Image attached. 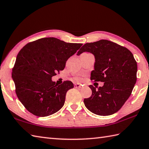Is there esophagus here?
Here are the masks:
<instances>
[{
  "label": "esophagus",
  "mask_w": 149,
  "mask_h": 149,
  "mask_svg": "<svg viewBox=\"0 0 149 149\" xmlns=\"http://www.w3.org/2000/svg\"><path fill=\"white\" fill-rule=\"evenodd\" d=\"M74 87L75 88H81V85L79 84H74Z\"/></svg>",
  "instance_id": "obj_1"
}]
</instances>
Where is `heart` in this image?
<instances>
[{
  "label": "heart",
  "instance_id": "b5f03b06",
  "mask_svg": "<svg viewBox=\"0 0 149 149\" xmlns=\"http://www.w3.org/2000/svg\"><path fill=\"white\" fill-rule=\"evenodd\" d=\"M74 79L76 81H81V80H82V79H81V77H75V78H74Z\"/></svg>",
  "mask_w": 149,
  "mask_h": 149
}]
</instances>
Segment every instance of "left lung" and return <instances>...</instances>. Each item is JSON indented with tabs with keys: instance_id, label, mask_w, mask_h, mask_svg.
I'll return each mask as SVG.
<instances>
[{
	"instance_id": "left-lung-1",
	"label": "left lung",
	"mask_w": 149,
	"mask_h": 149,
	"mask_svg": "<svg viewBox=\"0 0 149 149\" xmlns=\"http://www.w3.org/2000/svg\"><path fill=\"white\" fill-rule=\"evenodd\" d=\"M83 52L92 53L95 58L90 79L104 82L98 89L90 85L92 94L84 99V105L96 115H113L131 95L137 79V63L129 49L106 40L86 43L77 54Z\"/></svg>"
}]
</instances>
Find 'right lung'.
Segmentation results:
<instances>
[{"instance_id":"right-lung-1","label":"right lung","mask_w":149,"mask_h":149,"mask_svg":"<svg viewBox=\"0 0 149 149\" xmlns=\"http://www.w3.org/2000/svg\"><path fill=\"white\" fill-rule=\"evenodd\" d=\"M82 45L43 38L29 42L20 50L12 69V77L16 94L28 111L44 117L63 106L66 92L74 84L65 81L58 85L51 78L65 68L68 59Z\"/></svg>"}]
</instances>
